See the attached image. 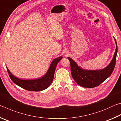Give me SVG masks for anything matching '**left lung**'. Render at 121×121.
Returning a JSON list of instances; mask_svg holds the SVG:
<instances>
[{
  "label": "left lung",
  "instance_id": "obj_1",
  "mask_svg": "<svg viewBox=\"0 0 121 121\" xmlns=\"http://www.w3.org/2000/svg\"><path fill=\"white\" fill-rule=\"evenodd\" d=\"M116 50L111 62L106 68L99 70H85L78 65L75 61L68 57L70 63L71 73L74 81L79 85L85 88H92L98 86L108 77L114 70L115 65L117 45L115 38Z\"/></svg>",
  "mask_w": 121,
  "mask_h": 121
}]
</instances>
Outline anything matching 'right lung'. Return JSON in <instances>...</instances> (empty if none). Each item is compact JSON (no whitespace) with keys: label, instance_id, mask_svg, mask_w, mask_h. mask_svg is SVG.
Instances as JSON below:
<instances>
[{"label":"right lung","instance_id":"1","mask_svg":"<svg viewBox=\"0 0 121 121\" xmlns=\"http://www.w3.org/2000/svg\"><path fill=\"white\" fill-rule=\"evenodd\" d=\"M62 59V56L54 59L47 73L43 76L35 79H21L14 76L7 68L9 75L11 80L16 85L23 89L32 91H40L46 89L52 83L54 78L55 70L58 62Z\"/></svg>","mask_w":121,"mask_h":121}]
</instances>
